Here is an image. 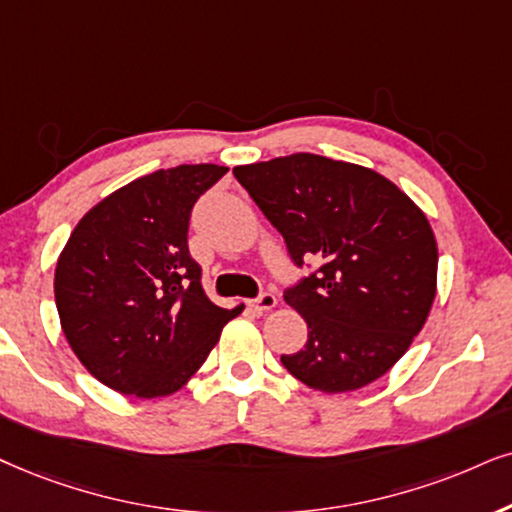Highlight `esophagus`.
Returning <instances> with one entry per match:
<instances>
[{"label": "esophagus", "mask_w": 512, "mask_h": 512, "mask_svg": "<svg viewBox=\"0 0 512 512\" xmlns=\"http://www.w3.org/2000/svg\"><path fill=\"white\" fill-rule=\"evenodd\" d=\"M250 307L255 309V312H269V309L276 307V295L271 293V290H262L255 300H250Z\"/></svg>", "instance_id": "esophagus-1"}]
</instances>
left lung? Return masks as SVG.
<instances>
[{"instance_id": "obj_1", "label": "left lung", "mask_w": 512, "mask_h": 512, "mask_svg": "<svg viewBox=\"0 0 512 512\" xmlns=\"http://www.w3.org/2000/svg\"><path fill=\"white\" fill-rule=\"evenodd\" d=\"M234 177L295 267H309L283 290L309 328L304 349L281 354L286 371L321 392L385 375L435 300L437 241L423 212L378 172L314 153L234 167Z\"/></svg>"}]
</instances>
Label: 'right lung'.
Here are the masks:
<instances>
[{
    "instance_id": "1",
    "label": "right lung",
    "mask_w": 512,
    "mask_h": 512,
    "mask_svg": "<svg viewBox=\"0 0 512 512\" xmlns=\"http://www.w3.org/2000/svg\"><path fill=\"white\" fill-rule=\"evenodd\" d=\"M226 172L179 165L146 174L70 234L56 264V309L77 359L111 390L141 399L177 392L243 309L205 295L189 252L193 205Z\"/></svg>"
}]
</instances>
